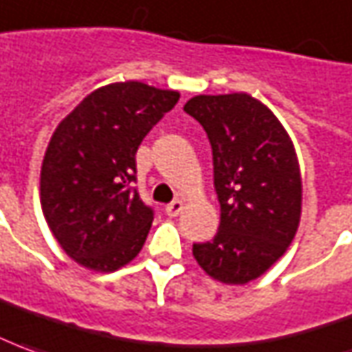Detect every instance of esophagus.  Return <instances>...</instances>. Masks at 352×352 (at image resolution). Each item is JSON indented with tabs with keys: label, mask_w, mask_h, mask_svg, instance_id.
<instances>
[{
	"label": "esophagus",
	"mask_w": 352,
	"mask_h": 352,
	"mask_svg": "<svg viewBox=\"0 0 352 352\" xmlns=\"http://www.w3.org/2000/svg\"><path fill=\"white\" fill-rule=\"evenodd\" d=\"M181 212H183V200H173L171 204H167L166 206V214L169 217L179 216Z\"/></svg>",
	"instance_id": "1"
}]
</instances>
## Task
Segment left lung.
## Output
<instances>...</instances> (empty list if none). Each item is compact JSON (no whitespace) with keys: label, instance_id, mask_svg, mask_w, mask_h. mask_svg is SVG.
Instances as JSON below:
<instances>
[{"label":"left lung","instance_id":"1","mask_svg":"<svg viewBox=\"0 0 352 352\" xmlns=\"http://www.w3.org/2000/svg\"><path fill=\"white\" fill-rule=\"evenodd\" d=\"M186 113L206 131L221 208L216 236L192 245L198 266L226 285L266 274L293 243L302 179L295 146L274 111L246 92L190 98Z\"/></svg>","mask_w":352,"mask_h":352}]
</instances>
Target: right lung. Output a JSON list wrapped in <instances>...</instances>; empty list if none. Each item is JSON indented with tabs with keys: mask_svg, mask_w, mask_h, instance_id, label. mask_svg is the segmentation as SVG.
Instances as JSON below:
<instances>
[{
	"mask_svg": "<svg viewBox=\"0 0 352 352\" xmlns=\"http://www.w3.org/2000/svg\"><path fill=\"white\" fill-rule=\"evenodd\" d=\"M179 96L138 80L106 85L54 131L40 173L42 212L67 256L86 270L116 272L144 245L154 212L131 186L136 150Z\"/></svg>",
	"mask_w": 352,
	"mask_h": 352,
	"instance_id": "right-lung-1",
	"label": "right lung"
}]
</instances>
